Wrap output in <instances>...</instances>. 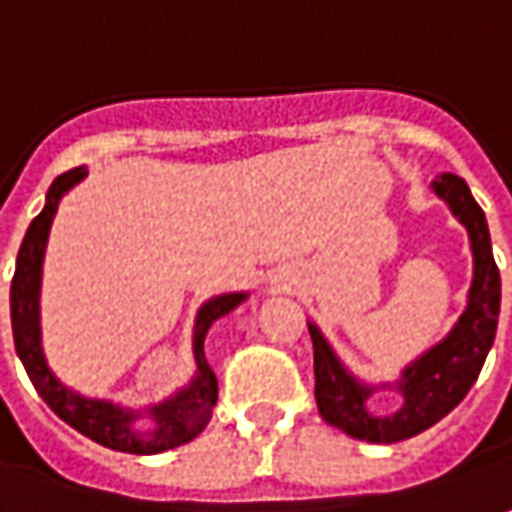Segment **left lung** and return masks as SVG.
<instances>
[{
  "label": "left lung",
  "instance_id": "8db88e82",
  "mask_svg": "<svg viewBox=\"0 0 512 512\" xmlns=\"http://www.w3.org/2000/svg\"><path fill=\"white\" fill-rule=\"evenodd\" d=\"M433 192L445 198L453 215L467 226L470 249H473V286H470V303L465 314L459 317L448 340L431 348L425 357H419L411 368H405L399 382L405 402L397 414H368L365 399L371 388H362L357 379L348 377L343 365L331 354L323 334L309 326L311 343H314V397L320 416L328 425L362 442H377V445L399 442L428 431L442 416H448L467 397L496 337L502 277L493 260L485 212L473 201L465 181L453 172L436 175Z\"/></svg>",
  "mask_w": 512,
  "mask_h": 512
}]
</instances>
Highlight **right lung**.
<instances>
[{"label": "right lung", "mask_w": 512, "mask_h": 512, "mask_svg": "<svg viewBox=\"0 0 512 512\" xmlns=\"http://www.w3.org/2000/svg\"><path fill=\"white\" fill-rule=\"evenodd\" d=\"M87 175L84 167H73L62 172L50 189H47L45 209L30 221L25 232V240L19 246L16 257V272L10 283V323H13V343L16 354L25 365L27 377L33 382V388L39 391V397L50 405V411L64 419L70 428L84 433L87 439H93L98 445L121 453H161V450L178 448L184 442H192L198 433L209 425L212 408L218 402V377L209 368V362L203 357V337L209 326L229 314L238 306L246 294H223L209 300L198 314L195 323V360H198V377L192 379V385L184 388L175 399H169L164 405L152 408L155 419V431L138 433L133 428V411H121L110 402H98V399H84L73 391H67L62 382H56L53 374L47 371L42 348H39V274H42V255H45L47 229L56 215L59 198L73 184H79Z\"/></svg>", "instance_id": "obj_1"}]
</instances>
